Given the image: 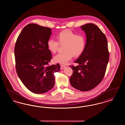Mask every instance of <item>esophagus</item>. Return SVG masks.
Listing matches in <instances>:
<instances>
[{
	"mask_svg": "<svg viewBox=\"0 0 125 125\" xmlns=\"http://www.w3.org/2000/svg\"><path fill=\"white\" fill-rule=\"evenodd\" d=\"M65 67V65H60V68H61V70H62V69H64Z\"/></svg>",
	"mask_w": 125,
	"mask_h": 125,
	"instance_id": "34e87169",
	"label": "esophagus"
}]
</instances>
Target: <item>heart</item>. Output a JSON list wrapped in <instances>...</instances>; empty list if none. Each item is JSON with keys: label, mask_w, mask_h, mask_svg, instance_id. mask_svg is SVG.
<instances>
[{"label": "heart", "mask_w": 125, "mask_h": 125, "mask_svg": "<svg viewBox=\"0 0 125 125\" xmlns=\"http://www.w3.org/2000/svg\"><path fill=\"white\" fill-rule=\"evenodd\" d=\"M58 42L53 39L47 41L48 49L52 53L57 52L60 45H65L63 53L58 54L54 58V60L62 64H66L72 59L73 56H80L83 53L86 44V39L83 34H78L71 30H63L57 36Z\"/></svg>", "instance_id": "b5f03b06"}]
</instances>
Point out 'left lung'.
<instances>
[{"label":"left lung","mask_w":125,"mask_h":125,"mask_svg":"<svg viewBox=\"0 0 125 125\" xmlns=\"http://www.w3.org/2000/svg\"><path fill=\"white\" fill-rule=\"evenodd\" d=\"M86 35L85 50L74 63L70 65L73 73L70 78L72 86L82 91L94 89L104 77L109 59L107 38L95 24L81 26Z\"/></svg>","instance_id":"obj_1"}]
</instances>
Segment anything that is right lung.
Segmentation results:
<instances>
[{
	"label": "right lung",
	"mask_w": 125,
	"mask_h": 125,
	"mask_svg": "<svg viewBox=\"0 0 125 125\" xmlns=\"http://www.w3.org/2000/svg\"><path fill=\"white\" fill-rule=\"evenodd\" d=\"M51 31L50 28L30 23L22 30L15 45L18 76L28 89L36 94H42L53 88L54 73L60 69L58 63L49 64L52 55L47 43Z\"/></svg>",
	"instance_id": "1"
}]
</instances>
